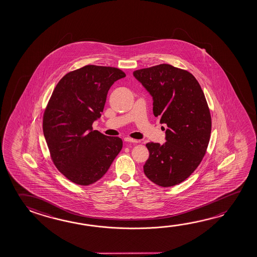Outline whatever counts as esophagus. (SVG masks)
Returning <instances> with one entry per match:
<instances>
[{
	"mask_svg": "<svg viewBox=\"0 0 257 257\" xmlns=\"http://www.w3.org/2000/svg\"><path fill=\"white\" fill-rule=\"evenodd\" d=\"M124 142H125V143H140L139 140L133 139V138H130V137H126V138H124Z\"/></svg>",
	"mask_w": 257,
	"mask_h": 257,
	"instance_id": "obj_1",
	"label": "esophagus"
}]
</instances>
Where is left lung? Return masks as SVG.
<instances>
[{
    "label": "left lung",
    "mask_w": 257,
    "mask_h": 257,
    "mask_svg": "<svg viewBox=\"0 0 257 257\" xmlns=\"http://www.w3.org/2000/svg\"><path fill=\"white\" fill-rule=\"evenodd\" d=\"M134 75L153 97V113L166 123V143H148L143 170L156 185L170 187L192 175L207 152L211 116L206 98L191 72L162 63Z\"/></svg>",
    "instance_id": "8db88e82"
}]
</instances>
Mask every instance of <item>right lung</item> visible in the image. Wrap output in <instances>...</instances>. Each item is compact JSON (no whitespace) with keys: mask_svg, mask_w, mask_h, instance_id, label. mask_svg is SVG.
I'll return each mask as SVG.
<instances>
[{"mask_svg":"<svg viewBox=\"0 0 257 257\" xmlns=\"http://www.w3.org/2000/svg\"><path fill=\"white\" fill-rule=\"evenodd\" d=\"M125 77L117 68L86 65L59 80L43 114V132L51 160L74 184L99 180L122 150V141L92 130L110 87Z\"/></svg>","mask_w":257,"mask_h":257,"instance_id":"obj_1","label":"right lung"}]
</instances>
